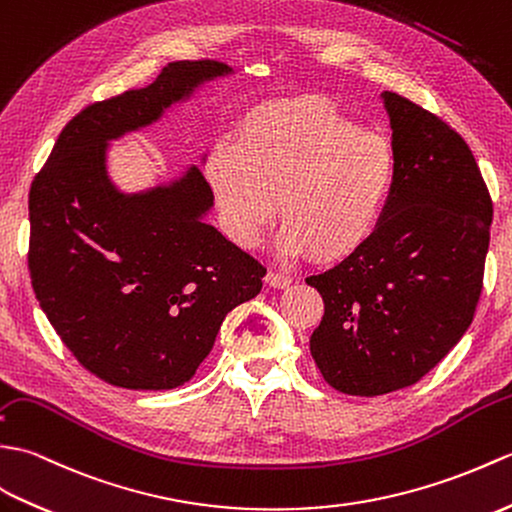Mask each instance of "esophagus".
Instances as JSON below:
<instances>
[{
    "label": "esophagus",
    "instance_id": "1",
    "mask_svg": "<svg viewBox=\"0 0 512 512\" xmlns=\"http://www.w3.org/2000/svg\"><path fill=\"white\" fill-rule=\"evenodd\" d=\"M293 282V278L285 271H269L267 274V285L274 287V289H287Z\"/></svg>",
    "mask_w": 512,
    "mask_h": 512
}]
</instances>
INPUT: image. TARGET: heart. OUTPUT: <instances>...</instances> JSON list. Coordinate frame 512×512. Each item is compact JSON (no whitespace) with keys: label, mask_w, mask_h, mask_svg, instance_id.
<instances>
[{"label":"heart","mask_w":512,"mask_h":512,"mask_svg":"<svg viewBox=\"0 0 512 512\" xmlns=\"http://www.w3.org/2000/svg\"><path fill=\"white\" fill-rule=\"evenodd\" d=\"M206 177L238 245L254 247L274 217L280 252L335 260L357 252L388 210L399 157L379 131H366L324 98L254 111L238 142H219Z\"/></svg>","instance_id":"heart-1"}]
</instances>
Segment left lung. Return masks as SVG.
<instances>
[{"label": "left lung", "mask_w": 512, "mask_h": 512, "mask_svg": "<svg viewBox=\"0 0 512 512\" xmlns=\"http://www.w3.org/2000/svg\"><path fill=\"white\" fill-rule=\"evenodd\" d=\"M399 179L377 232L322 274L324 317L311 355L337 392L379 396L436 368L473 322L493 201L478 162L447 122L383 92Z\"/></svg>", "instance_id": "8db88e82"}]
</instances>
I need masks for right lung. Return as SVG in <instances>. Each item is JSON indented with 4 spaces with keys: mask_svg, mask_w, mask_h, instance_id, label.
I'll list each match as a JSON object with an SVG mask.
<instances>
[{
    "mask_svg": "<svg viewBox=\"0 0 512 512\" xmlns=\"http://www.w3.org/2000/svg\"><path fill=\"white\" fill-rule=\"evenodd\" d=\"M219 61H177L151 85L94 102L65 124L30 188L32 289L85 370L127 390H173L195 377L234 306L267 269L203 221L212 188L197 166L124 195L107 173L109 140L149 127Z\"/></svg>",
    "mask_w": 512,
    "mask_h": 512,
    "instance_id": "right-lung-1",
    "label": "right lung"
}]
</instances>
